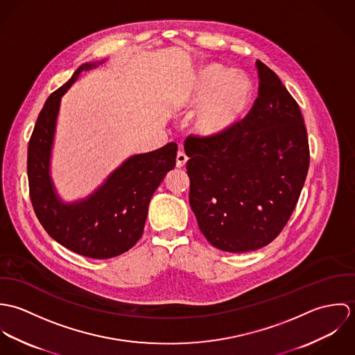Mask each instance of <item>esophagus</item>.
<instances>
[{"label":"esophagus","mask_w":355,"mask_h":355,"mask_svg":"<svg viewBox=\"0 0 355 355\" xmlns=\"http://www.w3.org/2000/svg\"><path fill=\"white\" fill-rule=\"evenodd\" d=\"M186 162H187V155L184 154V152H178V155H176V166L178 168H183L184 165H186Z\"/></svg>","instance_id":"34e87169"}]
</instances>
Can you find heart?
I'll return each instance as SVG.
<instances>
[{"label":"heart","mask_w":355,"mask_h":355,"mask_svg":"<svg viewBox=\"0 0 355 355\" xmlns=\"http://www.w3.org/2000/svg\"><path fill=\"white\" fill-rule=\"evenodd\" d=\"M250 96L252 85L245 75L209 64L200 69L196 89L184 106H201L196 117L197 132L206 138H218L242 120Z\"/></svg>","instance_id":"heart-1"}]
</instances>
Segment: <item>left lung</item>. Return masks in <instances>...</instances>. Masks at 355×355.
Wrapping results in <instances>:
<instances>
[{
    "mask_svg": "<svg viewBox=\"0 0 355 355\" xmlns=\"http://www.w3.org/2000/svg\"><path fill=\"white\" fill-rule=\"evenodd\" d=\"M250 113L218 138L184 144L190 206L210 245L246 253L270 243L295 209L309 169L304 117L279 76L255 62Z\"/></svg>",
    "mask_w": 355,
    "mask_h": 355,
    "instance_id": "left-lung-1",
    "label": "left lung"
}]
</instances>
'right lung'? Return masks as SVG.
<instances>
[{"mask_svg": "<svg viewBox=\"0 0 355 355\" xmlns=\"http://www.w3.org/2000/svg\"><path fill=\"white\" fill-rule=\"evenodd\" d=\"M103 62L82 64L46 100L27 152L30 198L51 238L73 253L105 259L128 252L142 236L154 191L176 164V144L124 159L92 194L65 202L51 175V158L62 96L82 72Z\"/></svg>", "mask_w": 355, "mask_h": 355, "instance_id": "right-lung-1", "label": "right lung"}]
</instances>
